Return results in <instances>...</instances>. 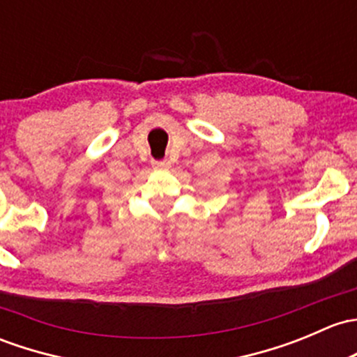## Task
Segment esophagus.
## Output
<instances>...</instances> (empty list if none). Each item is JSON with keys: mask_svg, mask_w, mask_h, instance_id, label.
I'll list each match as a JSON object with an SVG mask.
<instances>
[{"mask_svg": "<svg viewBox=\"0 0 357 357\" xmlns=\"http://www.w3.org/2000/svg\"><path fill=\"white\" fill-rule=\"evenodd\" d=\"M153 167H155V169H169V167H171V162H169V160H159V162H153Z\"/></svg>", "mask_w": 357, "mask_h": 357, "instance_id": "34e87169", "label": "esophagus"}]
</instances>
